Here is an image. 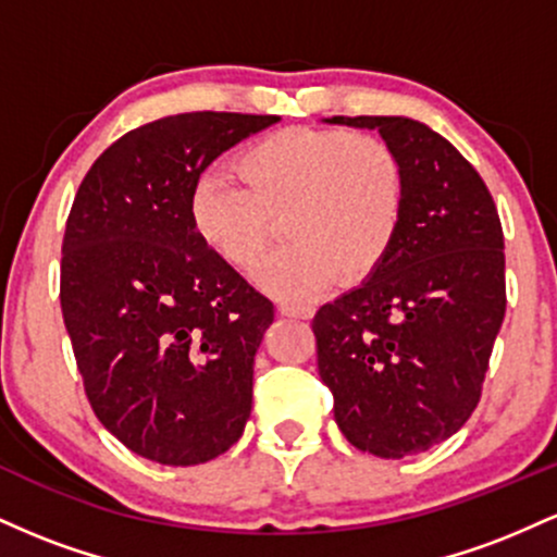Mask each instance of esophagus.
I'll return each mask as SVG.
<instances>
[{"label": "esophagus", "mask_w": 557, "mask_h": 557, "mask_svg": "<svg viewBox=\"0 0 557 557\" xmlns=\"http://www.w3.org/2000/svg\"><path fill=\"white\" fill-rule=\"evenodd\" d=\"M280 314L293 317V319H311V317H314V306H309V304H283V306H280Z\"/></svg>", "instance_id": "34e87169"}]
</instances>
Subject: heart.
<instances>
[{"label":"heart","mask_w":557,"mask_h":557,"mask_svg":"<svg viewBox=\"0 0 557 557\" xmlns=\"http://www.w3.org/2000/svg\"><path fill=\"white\" fill-rule=\"evenodd\" d=\"M243 185L207 172L190 194L198 238L225 264L248 272L283 216L285 248L259 267L277 298H309L372 274L393 248L403 214V168L382 138L285 127L238 157Z\"/></svg>","instance_id":"heart-1"}]
</instances>
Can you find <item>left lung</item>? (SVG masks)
I'll use <instances>...</instances> for the list:
<instances>
[{
	"mask_svg": "<svg viewBox=\"0 0 557 557\" xmlns=\"http://www.w3.org/2000/svg\"><path fill=\"white\" fill-rule=\"evenodd\" d=\"M376 131L403 168L385 261L314 317L319 376L350 445L406 458L456 434L482 395L505 317L503 227L450 140L411 117H327Z\"/></svg>",
	"mask_w": 557,
	"mask_h": 557,
	"instance_id": "left-lung-1",
	"label": "left lung"
}]
</instances>
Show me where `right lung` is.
I'll return each mask as SVG.
<instances>
[{"mask_svg":"<svg viewBox=\"0 0 557 557\" xmlns=\"http://www.w3.org/2000/svg\"><path fill=\"white\" fill-rule=\"evenodd\" d=\"M274 114L188 112L114 140L62 240V317L94 413L127 450L196 466L240 440L270 298L198 238L190 194Z\"/></svg>","mask_w":557,"mask_h":557,"instance_id":"1","label":"right lung"}]
</instances>
